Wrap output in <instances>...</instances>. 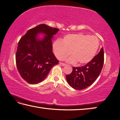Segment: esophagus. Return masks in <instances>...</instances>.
<instances>
[{
  "mask_svg": "<svg viewBox=\"0 0 120 120\" xmlns=\"http://www.w3.org/2000/svg\"><path fill=\"white\" fill-rule=\"evenodd\" d=\"M59 63H60V64L61 65H62V66H65L66 65H67V64H65V63H62V62H60Z\"/></svg>",
  "mask_w": 120,
  "mask_h": 120,
  "instance_id": "obj_1",
  "label": "esophagus"
}]
</instances>
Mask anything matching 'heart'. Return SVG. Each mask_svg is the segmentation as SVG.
Here are the masks:
<instances>
[{
	"mask_svg": "<svg viewBox=\"0 0 120 120\" xmlns=\"http://www.w3.org/2000/svg\"><path fill=\"white\" fill-rule=\"evenodd\" d=\"M99 44L98 39L95 36L83 34H70L65 35L63 41L56 40L52 45V49L58 59H64L69 55L70 52L71 56L68 61L82 65L93 59L98 52Z\"/></svg>",
	"mask_w": 120,
	"mask_h": 120,
	"instance_id": "1",
	"label": "heart"
}]
</instances>
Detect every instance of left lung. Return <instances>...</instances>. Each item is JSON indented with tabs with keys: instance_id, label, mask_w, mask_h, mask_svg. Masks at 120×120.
Here are the masks:
<instances>
[{
	"instance_id": "left-lung-1",
	"label": "left lung",
	"mask_w": 120,
	"mask_h": 120,
	"mask_svg": "<svg viewBox=\"0 0 120 120\" xmlns=\"http://www.w3.org/2000/svg\"><path fill=\"white\" fill-rule=\"evenodd\" d=\"M104 62L103 48L90 62L81 67H73L72 72L66 76L68 82L76 90H83L94 82L102 70Z\"/></svg>"
}]
</instances>
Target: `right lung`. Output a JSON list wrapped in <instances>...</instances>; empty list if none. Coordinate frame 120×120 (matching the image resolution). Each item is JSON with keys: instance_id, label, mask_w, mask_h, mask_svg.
<instances>
[{"instance_id": "add662e5", "label": "right lung", "mask_w": 120, "mask_h": 120, "mask_svg": "<svg viewBox=\"0 0 120 120\" xmlns=\"http://www.w3.org/2000/svg\"><path fill=\"white\" fill-rule=\"evenodd\" d=\"M59 29L40 24L28 30L18 43L15 59L18 71L21 77L30 84L41 82L59 61L53 54L52 39ZM45 34L42 40L37 34Z\"/></svg>"}]
</instances>
